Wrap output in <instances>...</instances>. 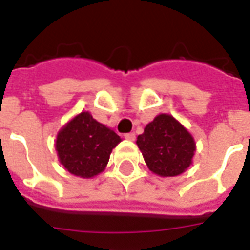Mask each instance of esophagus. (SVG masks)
<instances>
[{
	"mask_svg": "<svg viewBox=\"0 0 250 250\" xmlns=\"http://www.w3.org/2000/svg\"><path fill=\"white\" fill-rule=\"evenodd\" d=\"M124 137L129 141H134L136 140V134L134 133H126V134H124Z\"/></svg>",
	"mask_w": 250,
	"mask_h": 250,
	"instance_id": "1",
	"label": "esophagus"
}]
</instances>
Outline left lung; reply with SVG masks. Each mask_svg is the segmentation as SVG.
<instances>
[{"label": "left lung", "instance_id": "8db88e82", "mask_svg": "<svg viewBox=\"0 0 250 250\" xmlns=\"http://www.w3.org/2000/svg\"><path fill=\"white\" fill-rule=\"evenodd\" d=\"M147 167L161 176L185 171L194 157L195 142L185 127L168 114H159L137 138Z\"/></svg>", "mask_w": 250, "mask_h": 250}]
</instances>
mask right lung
<instances>
[{"mask_svg":"<svg viewBox=\"0 0 250 250\" xmlns=\"http://www.w3.org/2000/svg\"><path fill=\"white\" fill-rule=\"evenodd\" d=\"M120 141L113 130L97 123L88 112H83L59 132L56 151L71 174L91 178L104 170Z\"/></svg>","mask_w":250,"mask_h":250,"instance_id":"add662e5","label":"right lung"}]
</instances>
